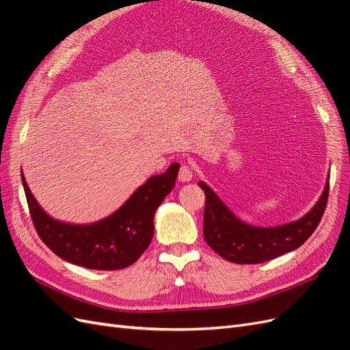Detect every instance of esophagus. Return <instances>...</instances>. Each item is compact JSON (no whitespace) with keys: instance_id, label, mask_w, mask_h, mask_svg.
I'll list each match as a JSON object with an SVG mask.
<instances>
[{"instance_id":"esophagus-1","label":"esophagus","mask_w":350,"mask_h":350,"mask_svg":"<svg viewBox=\"0 0 350 350\" xmlns=\"http://www.w3.org/2000/svg\"><path fill=\"white\" fill-rule=\"evenodd\" d=\"M193 174H194V172H193V166L184 163V165H181V167H179L178 179H179V181H181V183H188V181H191Z\"/></svg>"}]
</instances>
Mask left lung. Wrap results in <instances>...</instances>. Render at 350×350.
<instances>
[{
  "label": "left lung",
  "instance_id": "8db88e82",
  "mask_svg": "<svg viewBox=\"0 0 350 350\" xmlns=\"http://www.w3.org/2000/svg\"><path fill=\"white\" fill-rule=\"evenodd\" d=\"M198 185L206 194L204 239L221 258L237 264H258L299 248L321 221L330 191V183H327L317 204L299 220L274 228H256L237 219L204 183Z\"/></svg>",
  "mask_w": 350,
  "mask_h": 350
}]
</instances>
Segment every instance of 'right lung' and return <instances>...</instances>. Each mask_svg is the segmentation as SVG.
Instances as JSON below:
<instances>
[{
	"mask_svg": "<svg viewBox=\"0 0 350 350\" xmlns=\"http://www.w3.org/2000/svg\"><path fill=\"white\" fill-rule=\"evenodd\" d=\"M178 163L147 179L126 203L93 225H70L49 217L36 203L22 174L29 213L42 242L62 260L90 270H120L134 264L150 245L153 216L172 191Z\"/></svg>",
	"mask_w": 350,
	"mask_h": 350,
	"instance_id": "add662e5",
	"label": "right lung"
}]
</instances>
